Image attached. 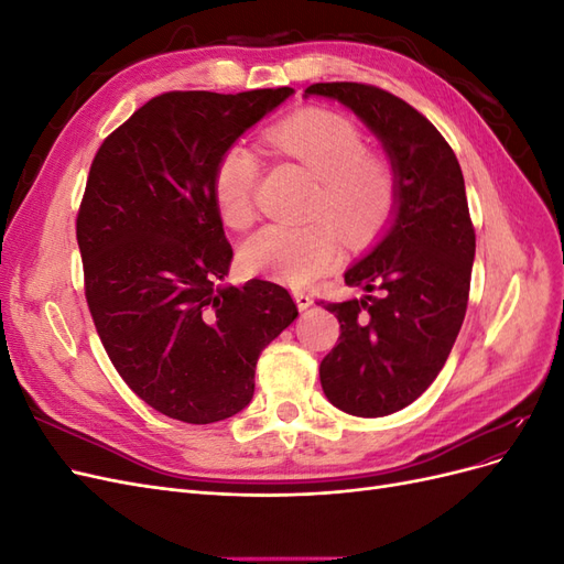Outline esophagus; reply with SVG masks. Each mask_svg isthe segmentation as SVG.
<instances>
[{"mask_svg": "<svg viewBox=\"0 0 564 564\" xmlns=\"http://www.w3.org/2000/svg\"><path fill=\"white\" fill-rule=\"evenodd\" d=\"M294 301L299 305V311H308L313 305V296L308 292H301V289H296V292H294Z\"/></svg>", "mask_w": 564, "mask_h": 564, "instance_id": "obj_1", "label": "esophagus"}]
</instances>
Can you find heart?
<instances>
[{"mask_svg": "<svg viewBox=\"0 0 564 564\" xmlns=\"http://www.w3.org/2000/svg\"><path fill=\"white\" fill-rule=\"evenodd\" d=\"M268 143L296 160L319 181L315 212L327 214L346 235L362 240L381 228L395 202L388 166L365 152V135L348 117L329 110H301L268 131ZM259 158L232 143L214 169V202L224 224L245 230L256 218ZM340 253L338 235L327 220L305 226H265L240 249L242 265L289 286L313 282Z\"/></svg>", "mask_w": 564, "mask_h": 564, "instance_id": "heart-1", "label": "heart"}]
</instances>
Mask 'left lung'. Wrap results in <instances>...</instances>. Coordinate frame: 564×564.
Returning a JSON list of instances; mask_svg holds the SVG:
<instances>
[{"label": "left lung", "mask_w": 564, "mask_h": 564, "mask_svg": "<svg viewBox=\"0 0 564 564\" xmlns=\"http://www.w3.org/2000/svg\"><path fill=\"white\" fill-rule=\"evenodd\" d=\"M338 100L381 141L395 202L379 240L346 270L362 299L327 303L340 324L319 365L327 400L365 419L412 404L445 367L466 317L475 230L458 160L402 98L357 82H327L305 98Z\"/></svg>", "instance_id": "1"}]
</instances>
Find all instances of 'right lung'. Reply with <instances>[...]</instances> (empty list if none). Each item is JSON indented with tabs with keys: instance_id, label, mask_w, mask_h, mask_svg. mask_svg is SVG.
<instances>
[{
	"instance_id": "right-lung-1",
	"label": "right lung",
	"mask_w": 564,
	"mask_h": 564,
	"mask_svg": "<svg viewBox=\"0 0 564 564\" xmlns=\"http://www.w3.org/2000/svg\"><path fill=\"white\" fill-rule=\"evenodd\" d=\"M292 94L169 91L94 158L77 216L84 292L119 377L169 419L242 412L261 350L299 317L280 284H224L232 247L212 191L218 158Z\"/></svg>"
}]
</instances>
